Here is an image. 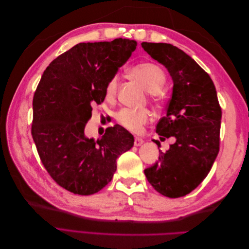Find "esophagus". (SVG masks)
I'll return each instance as SVG.
<instances>
[{
  "instance_id": "34e87169",
  "label": "esophagus",
  "mask_w": 249,
  "mask_h": 249,
  "mask_svg": "<svg viewBox=\"0 0 249 249\" xmlns=\"http://www.w3.org/2000/svg\"><path fill=\"white\" fill-rule=\"evenodd\" d=\"M143 142H144V141H143L141 138L136 137V138H135V140H134V145L135 146H140L141 144H143Z\"/></svg>"
}]
</instances>
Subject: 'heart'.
I'll list each match as a JSON object with an SVG mask.
<instances>
[{
  "label": "heart",
  "instance_id": "heart-1",
  "mask_svg": "<svg viewBox=\"0 0 249 249\" xmlns=\"http://www.w3.org/2000/svg\"><path fill=\"white\" fill-rule=\"evenodd\" d=\"M133 76L139 80L143 86L146 88L147 91L152 92L155 96L160 91L166 81L165 72L160 66L154 63H140L134 66L131 70ZM119 86V76L114 74L108 81L106 88H105V94L109 100L114 99L117 93ZM117 122L122 124L126 130L131 132H139L142 129V125L145 124L149 119V112L147 110H135L130 108H124L118 112L116 116Z\"/></svg>",
  "mask_w": 249,
  "mask_h": 249
}]
</instances>
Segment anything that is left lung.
<instances>
[{"label": "left lung", "mask_w": 249, "mask_h": 249, "mask_svg": "<svg viewBox=\"0 0 249 249\" xmlns=\"http://www.w3.org/2000/svg\"><path fill=\"white\" fill-rule=\"evenodd\" d=\"M141 46L172 79L166 116L158 123L157 133L176 138L166 153H160L159 161L144 170L145 177L164 196H185L206 178L219 152L221 108L216 88L209 74L178 48L163 42Z\"/></svg>", "instance_id": "left-lung-1"}]
</instances>
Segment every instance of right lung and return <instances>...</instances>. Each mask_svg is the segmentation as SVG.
<instances>
[{"label": "right lung", "instance_id": "add662e5", "mask_svg": "<svg viewBox=\"0 0 249 249\" xmlns=\"http://www.w3.org/2000/svg\"><path fill=\"white\" fill-rule=\"evenodd\" d=\"M137 42H82L50 63L33 97L32 137L50 176L64 189L90 195L108 185L116 160L134 145L119 124L100 139L85 136L92 105L104 102L105 88L132 55Z\"/></svg>", "mask_w": 249, "mask_h": 249}]
</instances>
